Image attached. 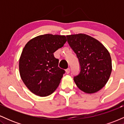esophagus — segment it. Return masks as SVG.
<instances>
[{
    "label": "esophagus",
    "instance_id": "34e87169",
    "mask_svg": "<svg viewBox=\"0 0 124 124\" xmlns=\"http://www.w3.org/2000/svg\"><path fill=\"white\" fill-rule=\"evenodd\" d=\"M70 68H68V69H67L66 70V73L67 74H69V73H70Z\"/></svg>",
    "mask_w": 124,
    "mask_h": 124
}]
</instances>
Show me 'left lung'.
I'll use <instances>...</instances> for the list:
<instances>
[{
	"instance_id": "1",
	"label": "left lung",
	"mask_w": 124,
	"mask_h": 124,
	"mask_svg": "<svg viewBox=\"0 0 124 124\" xmlns=\"http://www.w3.org/2000/svg\"><path fill=\"white\" fill-rule=\"evenodd\" d=\"M66 37L80 65V73L73 78L76 86L86 93H96L106 85L111 73L108 51L97 39L85 34Z\"/></svg>"
}]
</instances>
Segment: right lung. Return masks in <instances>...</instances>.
<instances>
[{
  "mask_svg": "<svg viewBox=\"0 0 124 124\" xmlns=\"http://www.w3.org/2000/svg\"><path fill=\"white\" fill-rule=\"evenodd\" d=\"M65 35H41L30 40L19 59L20 77L34 94L46 97L57 89L65 70L58 67L54 53L66 42Z\"/></svg>",
  "mask_w": 124,
  "mask_h": 124,
  "instance_id": "1",
  "label": "right lung"
}]
</instances>
